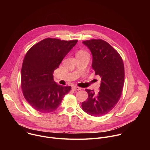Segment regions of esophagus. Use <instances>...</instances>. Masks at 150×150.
I'll list each match as a JSON object with an SVG mask.
<instances>
[{"label": "esophagus", "instance_id": "obj_1", "mask_svg": "<svg viewBox=\"0 0 150 150\" xmlns=\"http://www.w3.org/2000/svg\"><path fill=\"white\" fill-rule=\"evenodd\" d=\"M72 89L74 90V91H76V90H81V88H79V87H72Z\"/></svg>", "mask_w": 150, "mask_h": 150}]
</instances>
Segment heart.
Instances as JSON below:
<instances>
[{
    "instance_id": "obj_1",
    "label": "heart",
    "mask_w": 150,
    "mask_h": 150,
    "mask_svg": "<svg viewBox=\"0 0 150 150\" xmlns=\"http://www.w3.org/2000/svg\"><path fill=\"white\" fill-rule=\"evenodd\" d=\"M78 54H87L86 52H85L83 51H79L78 53Z\"/></svg>"
}]
</instances>
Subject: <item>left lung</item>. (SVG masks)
I'll use <instances>...</instances> for the list:
<instances>
[{
  "label": "left lung",
  "instance_id": "1",
  "mask_svg": "<svg viewBox=\"0 0 150 150\" xmlns=\"http://www.w3.org/2000/svg\"><path fill=\"white\" fill-rule=\"evenodd\" d=\"M93 56L92 68L101 78L100 91L86 89L88 97L82 103V110L93 116H102L110 112L119 101L124 84L123 60L108 42L98 39L83 41Z\"/></svg>",
  "mask_w": 150,
  "mask_h": 150
}]
</instances>
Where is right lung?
<instances>
[{
	"instance_id": "obj_1",
	"label": "right lung",
	"mask_w": 150,
	"mask_h": 150,
	"mask_svg": "<svg viewBox=\"0 0 150 150\" xmlns=\"http://www.w3.org/2000/svg\"><path fill=\"white\" fill-rule=\"evenodd\" d=\"M77 42L47 38L27 52L21 69V88L25 98L35 110L45 113L56 110L71 90L70 86L54 82L53 74Z\"/></svg>"
}]
</instances>
